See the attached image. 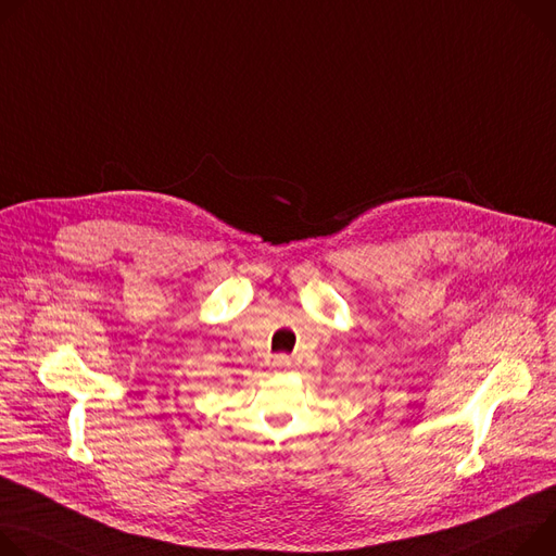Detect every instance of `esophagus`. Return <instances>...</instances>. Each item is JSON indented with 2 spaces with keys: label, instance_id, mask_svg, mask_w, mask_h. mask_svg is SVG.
Listing matches in <instances>:
<instances>
[{
  "label": "esophagus",
  "instance_id": "obj_1",
  "mask_svg": "<svg viewBox=\"0 0 556 556\" xmlns=\"http://www.w3.org/2000/svg\"><path fill=\"white\" fill-rule=\"evenodd\" d=\"M273 366H275V368H288V366H290V359H288L286 355H277L275 362H273Z\"/></svg>",
  "mask_w": 556,
  "mask_h": 556
}]
</instances>
